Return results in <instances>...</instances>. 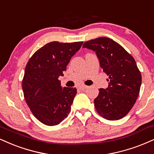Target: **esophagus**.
Wrapping results in <instances>:
<instances>
[{"label": "esophagus", "instance_id": "esophagus-1", "mask_svg": "<svg viewBox=\"0 0 154 154\" xmlns=\"http://www.w3.org/2000/svg\"><path fill=\"white\" fill-rule=\"evenodd\" d=\"M79 88L81 90H85L88 88V86H86V85H81V86H79Z\"/></svg>", "mask_w": 154, "mask_h": 154}]
</instances>
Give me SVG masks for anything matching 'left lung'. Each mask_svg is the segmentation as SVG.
<instances>
[{"mask_svg": "<svg viewBox=\"0 0 154 154\" xmlns=\"http://www.w3.org/2000/svg\"><path fill=\"white\" fill-rule=\"evenodd\" d=\"M82 47L95 51L110 81L108 88L99 89V95L94 100L96 110L107 120L121 119L139 95L142 78L136 61L122 46L107 37L85 42Z\"/></svg>", "mask_w": 154, "mask_h": 154, "instance_id": "left-lung-1", "label": "left lung"}]
</instances>
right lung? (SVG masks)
I'll use <instances>...</instances> for the list:
<instances>
[{"label": "right lung", "instance_id": "obj_1", "mask_svg": "<svg viewBox=\"0 0 154 154\" xmlns=\"http://www.w3.org/2000/svg\"><path fill=\"white\" fill-rule=\"evenodd\" d=\"M82 42H51L40 48L29 59L22 81L23 95L34 117L49 126L67 117L77 89L62 88L59 76L66 69L70 59Z\"/></svg>", "mask_w": 154, "mask_h": 154}]
</instances>
